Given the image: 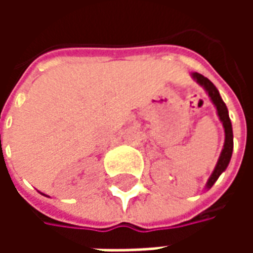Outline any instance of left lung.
Segmentation results:
<instances>
[{"label": "left lung", "mask_w": 253, "mask_h": 253, "mask_svg": "<svg viewBox=\"0 0 253 253\" xmlns=\"http://www.w3.org/2000/svg\"><path fill=\"white\" fill-rule=\"evenodd\" d=\"M192 77L195 78L196 83L202 85L203 88L206 89V92L210 96V99L214 103V105L217 107V112L219 119L222 122V126L225 128V143H223V149L221 152V156L218 159V163L215 165V168L212 170L210 179L207 181L206 188H211L212 184L217 181V179L219 177V175L222 173L223 170L228 168L229 161H230V157H232V152H233V130H232V123H230V119H229L228 108L226 105L221 99L219 96V92L218 89L214 86V84L206 78L205 76H202L199 73H192Z\"/></svg>", "instance_id": "obj_1"}]
</instances>
